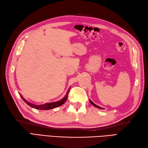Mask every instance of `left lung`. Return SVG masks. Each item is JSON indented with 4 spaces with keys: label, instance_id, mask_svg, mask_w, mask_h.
I'll return each mask as SVG.
<instances>
[{
    "label": "left lung",
    "instance_id": "left-lung-1",
    "mask_svg": "<svg viewBox=\"0 0 148 148\" xmlns=\"http://www.w3.org/2000/svg\"><path fill=\"white\" fill-rule=\"evenodd\" d=\"M90 102H91V103H92V105H93L94 106L96 107V108H99V109H102V108H100V107H99V106H97L96 104H95V103H93V102L92 101V100H90Z\"/></svg>",
    "mask_w": 148,
    "mask_h": 148
}]
</instances>
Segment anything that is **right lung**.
Instances as JSON below:
<instances>
[{
    "label": "right lung",
    "mask_w": 148,
    "mask_h": 148,
    "mask_svg": "<svg viewBox=\"0 0 148 148\" xmlns=\"http://www.w3.org/2000/svg\"><path fill=\"white\" fill-rule=\"evenodd\" d=\"M69 90L67 91V93L66 94V95L65 96V97L64 99H62V100H59V101L57 102H51V103H45V104H42V105H34L32 104V103H31L30 102H29L28 101L25 99L23 97H22L20 93V95L21 97V99H23V100H24V102L27 103L28 105L29 106L32 107L33 108H35L37 109H40V110H48V109H51L53 108H57V107H59L62 106L63 103H64L65 102L66 100L67 99V97H68V93H69Z\"/></svg>",
    "instance_id": "add662e5"
}]
</instances>
